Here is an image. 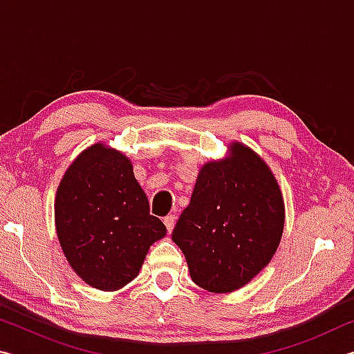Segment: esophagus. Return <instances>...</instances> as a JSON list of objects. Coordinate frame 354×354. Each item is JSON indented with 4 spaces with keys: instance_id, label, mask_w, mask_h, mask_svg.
Instances as JSON below:
<instances>
[{
    "instance_id": "obj_1",
    "label": "esophagus",
    "mask_w": 354,
    "mask_h": 354,
    "mask_svg": "<svg viewBox=\"0 0 354 354\" xmlns=\"http://www.w3.org/2000/svg\"><path fill=\"white\" fill-rule=\"evenodd\" d=\"M164 223H165V226H167V231L171 232L173 227H175V223H176V217H175V215H173V214L167 215V217H164Z\"/></svg>"
}]
</instances>
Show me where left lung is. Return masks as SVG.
Returning a JSON list of instances; mask_svg holds the SVG:
<instances>
[{
    "label": "left lung",
    "mask_w": 354,
    "mask_h": 354,
    "mask_svg": "<svg viewBox=\"0 0 354 354\" xmlns=\"http://www.w3.org/2000/svg\"><path fill=\"white\" fill-rule=\"evenodd\" d=\"M231 153L203 167L171 232L194 283L215 293L250 283L270 262L284 230L283 196L270 169L241 143Z\"/></svg>",
    "instance_id": "8db88e82"
}]
</instances>
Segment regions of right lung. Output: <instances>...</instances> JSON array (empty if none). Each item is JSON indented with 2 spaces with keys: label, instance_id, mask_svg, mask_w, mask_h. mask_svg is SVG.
<instances>
[{
  "label": "right lung",
  "instance_id": "add662e5",
  "mask_svg": "<svg viewBox=\"0 0 354 354\" xmlns=\"http://www.w3.org/2000/svg\"><path fill=\"white\" fill-rule=\"evenodd\" d=\"M56 231L64 254L88 286L131 283L165 225L149 214L129 159L97 143L77 156L59 184Z\"/></svg>",
  "mask_w": 354,
  "mask_h": 354
}]
</instances>
